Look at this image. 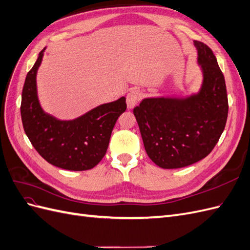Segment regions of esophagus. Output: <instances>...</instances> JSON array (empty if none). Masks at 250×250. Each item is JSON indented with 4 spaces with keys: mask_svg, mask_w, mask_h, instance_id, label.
I'll return each mask as SVG.
<instances>
[{
    "mask_svg": "<svg viewBox=\"0 0 250 250\" xmlns=\"http://www.w3.org/2000/svg\"><path fill=\"white\" fill-rule=\"evenodd\" d=\"M141 99H142V93L140 92V90H138V89L130 90V92L127 94V97H126L127 107L133 108L134 106H137V104L140 102Z\"/></svg>",
    "mask_w": 250,
    "mask_h": 250,
    "instance_id": "34e87169",
    "label": "esophagus"
}]
</instances>
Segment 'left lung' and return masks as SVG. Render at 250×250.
I'll return each instance as SVG.
<instances>
[{
	"mask_svg": "<svg viewBox=\"0 0 250 250\" xmlns=\"http://www.w3.org/2000/svg\"><path fill=\"white\" fill-rule=\"evenodd\" d=\"M203 72L199 94L187 99L147 98L133 108L150 160L177 169L208 156L220 139L229 113L224 76L211 49L194 42Z\"/></svg>",
	"mask_w": 250,
	"mask_h": 250,
	"instance_id": "8db88e82",
	"label": "left lung"
}]
</instances>
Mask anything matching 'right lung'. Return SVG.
Wrapping results in <instances>:
<instances>
[{"instance_id":"obj_1","label":"right lung","mask_w":250,"mask_h":250,"mask_svg":"<svg viewBox=\"0 0 250 250\" xmlns=\"http://www.w3.org/2000/svg\"><path fill=\"white\" fill-rule=\"evenodd\" d=\"M43 50L28 72L22 87L21 116L24 130L35 150L51 165L71 171L89 170L106 153L113 126L126 110V98L102 104L73 121H60L48 115L41 107L36 90V73Z\"/></svg>"}]
</instances>
